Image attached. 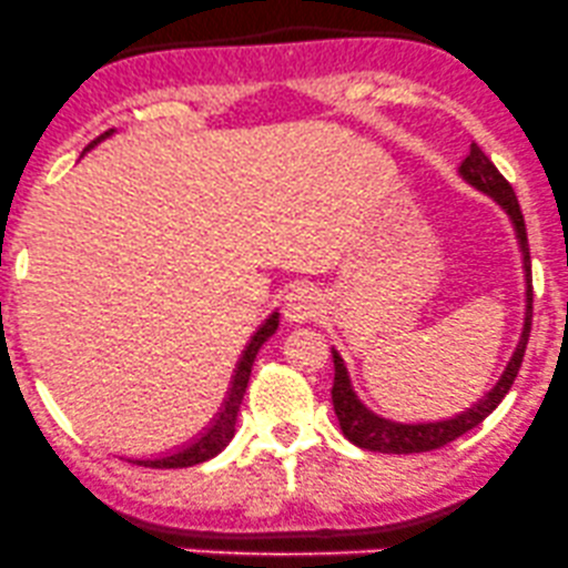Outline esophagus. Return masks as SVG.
Listing matches in <instances>:
<instances>
[{
	"mask_svg": "<svg viewBox=\"0 0 568 568\" xmlns=\"http://www.w3.org/2000/svg\"><path fill=\"white\" fill-rule=\"evenodd\" d=\"M282 311H284V320L290 322V325H301V322L311 320V316L320 311V292L308 284L286 286Z\"/></svg>",
	"mask_w": 568,
	"mask_h": 568,
	"instance_id": "1",
	"label": "esophagus"
}]
</instances>
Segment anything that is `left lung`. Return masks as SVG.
I'll list each match as a JSON object with an SVG mask.
<instances>
[{"label":"left lung","instance_id":"1","mask_svg":"<svg viewBox=\"0 0 568 568\" xmlns=\"http://www.w3.org/2000/svg\"><path fill=\"white\" fill-rule=\"evenodd\" d=\"M463 184H468L477 192L487 194L498 209L504 211V216L509 219L511 233H515L517 252H520L523 262V297H526V306H523V327L517 335V344L511 349L509 359H506L501 376L490 389H485V395H479L471 406H466L463 412L453 414V417L442 419H417V423H408V419H393L384 417V414L374 412L363 398L357 395L355 384H352L349 368H346L341 352L331 349L333 355V408L335 417H338L341 430L349 438L352 444L359 449H371V453H384V455H412V453H430V449L444 447V444L455 442L463 433L474 430L485 417H490L496 412V406L501 404L504 395L509 393L511 384H515L517 371L523 365V355H526V344L530 335V311H534V286H530V252H528V235H526V219H523L520 203L515 197V189L506 184V179L496 170V164L481 154L477 143H471V151L457 168Z\"/></svg>","mask_w":568,"mask_h":568}]
</instances>
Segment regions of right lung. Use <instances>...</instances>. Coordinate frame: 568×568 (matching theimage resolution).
<instances>
[{
  "label": "right lung",
  "mask_w": 568,
  "mask_h": 568,
  "mask_svg": "<svg viewBox=\"0 0 568 568\" xmlns=\"http://www.w3.org/2000/svg\"><path fill=\"white\" fill-rule=\"evenodd\" d=\"M113 135H115V130H108L105 135H100L94 143H89L87 149H83V154H89L94 145H100L102 140H108ZM278 316H282L278 314V308H273L271 314L260 322L257 331L248 335V341L243 344L241 355H237V359H235L233 374H230V382H227V387H224L222 400H219L216 412H213V417L203 425V428L194 433L192 438H186L184 444H179V447L168 449V453L145 455V457L126 455V460L140 463V466H149V468H186V466H197V463H203V460H211L213 455L222 453V449L233 442L237 408H241L243 393H246V387H248L252 365H254V359H257V352L262 349V344H265V341L278 331Z\"/></svg>",
  "instance_id": "add662e5"
}]
</instances>
